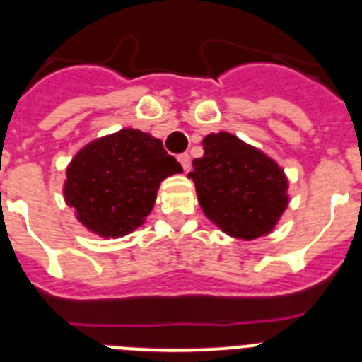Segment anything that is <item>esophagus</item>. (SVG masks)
<instances>
[{"instance_id": "1", "label": "esophagus", "mask_w": 362, "mask_h": 362, "mask_svg": "<svg viewBox=\"0 0 362 362\" xmlns=\"http://www.w3.org/2000/svg\"><path fill=\"white\" fill-rule=\"evenodd\" d=\"M177 159L179 163H181V166H183V170L187 172L188 168H190V156H188V153H181Z\"/></svg>"}]
</instances>
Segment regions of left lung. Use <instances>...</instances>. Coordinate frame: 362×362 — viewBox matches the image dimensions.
<instances>
[{"label":"left lung","instance_id":"obj_1","mask_svg":"<svg viewBox=\"0 0 362 362\" xmlns=\"http://www.w3.org/2000/svg\"><path fill=\"white\" fill-rule=\"evenodd\" d=\"M188 177L214 225L235 239L263 238L288 206V179L267 153L230 132L209 134Z\"/></svg>","mask_w":362,"mask_h":362}]
</instances>
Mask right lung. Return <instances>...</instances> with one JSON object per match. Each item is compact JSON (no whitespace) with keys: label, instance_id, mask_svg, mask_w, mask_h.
Here are the masks:
<instances>
[{"label":"right lung","instance_id":"1","mask_svg":"<svg viewBox=\"0 0 362 362\" xmlns=\"http://www.w3.org/2000/svg\"><path fill=\"white\" fill-rule=\"evenodd\" d=\"M183 168L161 139L123 129L83 146L66 166L63 196L99 238H123L145 223L163 179Z\"/></svg>","mask_w":362,"mask_h":362}]
</instances>
